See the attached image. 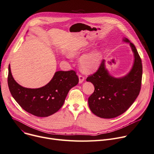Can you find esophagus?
Listing matches in <instances>:
<instances>
[{
    "mask_svg": "<svg viewBox=\"0 0 154 154\" xmlns=\"http://www.w3.org/2000/svg\"><path fill=\"white\" fill-rule=\"evenodd\" d=\"M79 83L81 84V83H82L84 82V80L85 79V77L83 75H79Z\"/></svg>",
    "mask_w": 154,
    "mask_h": 154,
    "instance_id": "esophagus-1",
    "label": "esophagus"
}]
</instances>
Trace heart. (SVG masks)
Here are the masks:
<instances>
[{
	"mask_svg": "<svg viewBox=\"0 0 154 154\" xmlns=\"http://www.w3.org/2000/svg\"><path fill=\"white\" fill-rule=\"evenodd\" d=\"M79 51L77 50L70 52V55H77ZM100 62V55L97 52H92L82 57L80 59V66L82 70L86 72L94 71L98 67Z\"/></svg>",
	"mask_w": 154,
	"mask_h": 154,
	"instance_id": "obj_1",
	"label": "heart"
}]
</instances>
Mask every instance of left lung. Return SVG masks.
I'll return each instance as SVG.
<instances>
[{
	"label": "left lung",
	"instance_id": "1",
	"mask_svg": "<svg viewBox=\"0 0 154 154\" xmlns=\"http://www.w3.org/2000/svg\"><path fill=\"white\" fill-rule=\"evenodd\" d=\"M134 54V63L128 74L122 78L110 75L105 67V60L94 74L86 80L94 85L95 90L88 97L89 108L95 116L103 119L116 117L124 113L138 97L142 84V64L140 57L134 44L127 38Z\"/></svg>",
	"mask_w": 154,
	"mask_h": 154
}]
</instances>
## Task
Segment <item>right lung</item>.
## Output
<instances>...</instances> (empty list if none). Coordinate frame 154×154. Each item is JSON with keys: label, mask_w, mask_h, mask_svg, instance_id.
I'll use <instances>...</instances> for the list:
<instances>
[{"label": "right lung", "mask_w": 154, "mask_h": 154, "mask_svg": "<svg viewBox=\"0 0 154 154\" xmlns=\"http://www.w3.org/2000/svg\"><path fill=\"white\" fill-rule=\"evenodd\" d=\"M7 82L11 95L23 110L35 116L45 117L62 107L70 88L79 83V78L74 70L57 71L45 86L28 88L15 82L9 65Z\"/></svg>", "instance_id": "1"}]
</instances>
